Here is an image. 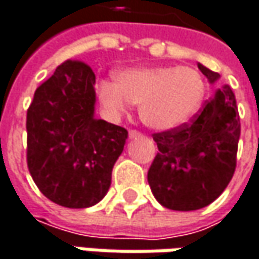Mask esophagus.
I'll return each instance as SVG.
<instances>
[{"mask_svg":"<svg viewBox=\"0 0 259 259\" xmlns=\"http://www.w3.org/2000/svg\"><path fill=\"white\" fill-rule=\"evenodd\" d=\"M128 136H130V139H139V137H141V133L136 131V130H131Z\"/></svg>","mask_w":259,"mask_h":259,"instance_id":"34e87169","label":"esophagus"}]
</instances>
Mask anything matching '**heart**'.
Listing matches in <instances>:
<instances>
[{"instance_id":"obj_1","label":"heart","mask_w":259,"mask_h":259,"mask_svg":"<svg viewBox=\"0 0 259 259\" xmlns=\"http://www.w3.org/2000/svg\"><path fill=\"white\" fill-rule=\"evenodd\" d=\"M100 100L113 113L139 103L141 120L156 131H174L197 113L203 96L202 75L187 66H144L118 73L116 82L99 83Z\"/></svg>"}]
</instances>
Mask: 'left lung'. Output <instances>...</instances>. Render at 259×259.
Segmentation results:
<instances>
[{
  "mask_svg": "<svg viewBox=\"0 0 259 259\" xmlns=\"http://www.w3.org/2000/svg\"><path fill=\"white\" fill-rule=\"evenodd\" d=\"M209 83L220 73L197 63ZM240 119L229 85L218 88L203 110L174 131L153 136L159 153L147 181L156 200L172 211L208 206L226 190L236 169Z\"/></svg>",
  "mask_w": 259,
  "mask_h": 259,
  "instance_id": "1",
  "label": "left lung"
}]
</instances>
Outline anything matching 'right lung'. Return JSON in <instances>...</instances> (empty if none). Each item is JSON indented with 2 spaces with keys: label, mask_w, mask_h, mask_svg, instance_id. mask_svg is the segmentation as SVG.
<instances>
[{
  "label": "right lung",
  "mask_w": 259,
  "mask_h": 259,
  "mask_svg": "<svg viewBox=\"0 0 259 259\" xmlns=\"http://www.w3.org/2000/svg\"><path fill=\"white\" fill-rule=\"evenodd\" d=\"M96 75L66 60L35 91L26 118L28 168L41 193L65 208H90L106 196L128 131L96 119Z\"/></svg>",
  "instance_id": "obj_1"
}]
</instances>
